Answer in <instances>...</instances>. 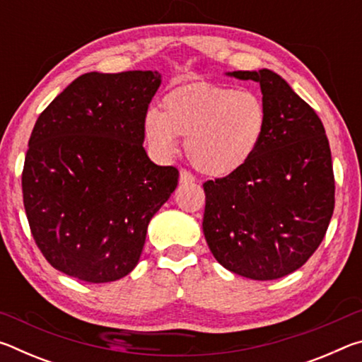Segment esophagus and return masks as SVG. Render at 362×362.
Returning a JSON list of instances; mask_svg holds the SVG:
<instances>
[{"label": "esophagus", "mask_w": 362, "mask_h": 362, "mask_svg": "<svg viewBox=\"0 0 362 362\" xmlns=\"http://www.w3.org/2000/svg\"><path fill=\"white\" fill-rule=\"evenodd\" d=\"M194 175L187 169H180V183H193Z\"/></svg>", "instance_id": "1"}]
</instances>
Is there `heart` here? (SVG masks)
<instances>
[{
	"label": "heart",
	"instance_id": "1",
	"mask_svg": "<svg viewBox=\"0 0 362 362\" xmlns=\"http://www.w3.org/2000/svg\"><path fill=\"white\" fill-rule=\"evenodd\" d=\"M268 127V108L254 90L214 83H192L164 95L163 112L150 108L144 132L159 159L187 139L188 159L201 173L226 177L238 173L259 150Z\"/></svg>",
	"mask_w": 362,
	"mask_h": 362
}]
</instances>
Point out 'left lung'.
<instances>
[{
  "mask_svg": "<svg viewBox=\"0 0 362 362\" xmlns=\"http://www.w3.org/2000/svg\"><path fill=\"white\" fill-rule=\"evenodd\" d=\"M228 75L260 83L268 127L246 166L204 182L203 231L226 269L278 279L302 267L327 231L335 204L329 140L320 116L278 73Z\"/></svg>",
  "mask_w": 362,
  "mask_h": 362,
  "instance_id": "1",
  "label": "left lung"
}]
</instances>
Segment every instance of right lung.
I'll list each match as a JSON object with an SVG mask.
<instances>
[{"label":"right lung","instance_id":"right-lung-1","mask_svg":"<svg viewBox=\"0 0 362 362\" xmlns=\"http://www.w3.org/2000/svg\"><path fill=\"white\" fill-rule=\"evenodd\" d=\"M158 71L84 73L36 119L22 173L30 230L51 265L86 283L124 278L179 182L144 148Z\"/></svg>","mask_w":362,"mask_h":362}]
</instances>
